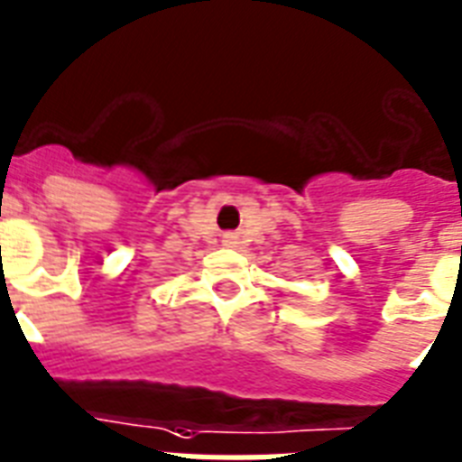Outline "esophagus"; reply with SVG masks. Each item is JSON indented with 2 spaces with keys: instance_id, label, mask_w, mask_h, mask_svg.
<instances>
[{
  "instance_id": "esophagus-1",
  "label": "esophagus",
  "mask_w": 462,
  "mask_h": 462,
  "mask_svg": "<svg viewBox=\"0 0 462 462\" xmlns=\"http://www.w3.org/2000/svg\"><path fill=\"white\" fill-rule=\"evenodd\" d=\"M235 239V235H225V242H232Z\"/></svg>"
}]
</instances>
